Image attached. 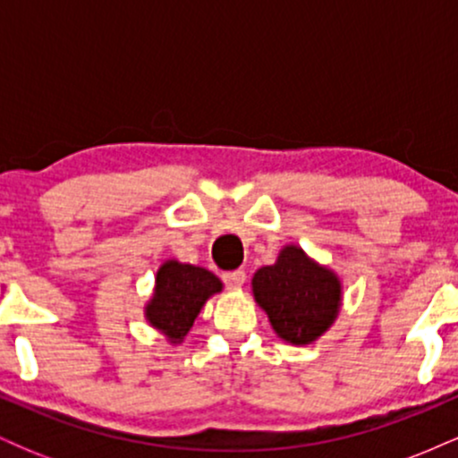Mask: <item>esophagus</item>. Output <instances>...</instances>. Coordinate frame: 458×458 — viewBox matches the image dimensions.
<instances>
[{
  "label": "esophagus",
  "mask_w": 458,
  "mask_h": 458,
  "mask_svg": "<svg viewBox=\"0 0 458 458\" xmlns=\"http://www.w3.org/2000/svg\"><path fill=\"white\" fill-rule=\"evenodd\" d=\"M222 277H224V282L228 284L230 288H241V286H243V282H245V271L243 269L225 271Z\"/></svg>",
  "instance_id": "34e87169"
}]
</instances>
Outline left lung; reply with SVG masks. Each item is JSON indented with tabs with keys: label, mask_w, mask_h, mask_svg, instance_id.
Wrapping results in <instances>:
<instances>
[{
	"label": "left lung",
	"mask_w": 458,
	"mask_h": 458,
	"mask_svg": "<svg viewBox=\"0 0 458 458\" xmlns=\"http://www.w3.org/2000/svg\"><path fill=\"white\" fill-rule=\"evenodd\" d=\"M251 291L276 334L291 344L318 340L338 317L343 301L338 276L297 245H286L276 265L256 271Z\"/></svg>",
	"instance_id": "1"
}]
</instances>
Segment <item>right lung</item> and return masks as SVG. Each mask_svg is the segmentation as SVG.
I'll return each mask as SVG.
<instances>
[{
  "instance_id": "obj_1",
  "label": "right lung",
  "mask_w": 458,
  "mask_h": 458,
  "mask_svg": "<svg viewBox=\"0 0 458 458\" xmlns=\"http://www.w3.org/2000/svg\"><path fill=\"white\" fill-rule=\"evenodd\" d=\"M222 288V280L202 267L165 260L157 271L152 299L146 303V320L172 344L182 343L207 299Z\"/></svg>"
}]
</instances>
